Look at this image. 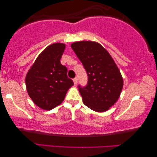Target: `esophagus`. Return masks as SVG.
<instances>
[{
  "label": "esophagus",
  "instance_id": "34e87169",
  "mask_svg": "<svg viewBox=\"0 0 157 157\" xmlns=\"http://www.w3.org/2000/svg\"><path fill=\"white\" fill-rule=\"evenodd\" d=\"M73 81H74V85L75 86H76L77 85V83H78V78H74V79H73Z\"/></svg>",
  "mask_w": 157,
  "mask_h": 157
}]
</instances>
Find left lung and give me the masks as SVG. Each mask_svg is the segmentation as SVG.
<instances>
[{
	"instance_id": "left-lung-1",
	"label": "left lung",
	"mask_w": 157,
	"mask_h": 157,
	"mask_svg": "<svg viewBox=\"0 0 157 157\" xmlns=\"http://www.w3.org/2000/svg\"><path fill=\"white\" fill-rule=\"evenodd\" d=\"M71 48L88 75L87 84L78 86L83 103L95 111H107L117 102L123 88L117 66L108 51L96 42H75Z\"/></svg>"
}]
</instances>
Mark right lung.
<instances>
[{
  "instance_id": "right-lung-1",
  "label": "right lung",
  "mask_w": 157,
  "mask_h": 157,
  "mask_svg": "<svg viewBox=\"0 0 157 157\" xmlns=\"http://www.w3.org/2000/svg\"><path fill=\"white\" fill-rule=\"evenodd\" d=\"M66 46L51 44L38 56L25 77L28 94L34 104L51 110L61 104L74 85L67 76V68L60 62Z\"/></svg>"
}]
</instances>
